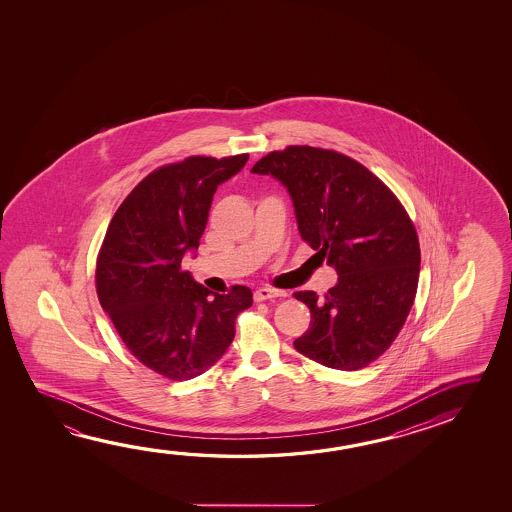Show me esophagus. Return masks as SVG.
Instances as JSON below:
<instances>
[{
	"label": "esophagus",
	"mask_w": 512,
	"mask_h": 512,
	"mask_svg": "<svg viewBox=\"0 0 512 512\" xmlns=\"http://www.w3.org/2000/svg\"><path fill=\"white\" fill-rule=\"evenodd\" d=\"M286 295V291H282V289H275V287H259V289L253 293V298H255V302H262V300H269V298H277V296Z\"/></svg>",
	"instance_id": "34e87169"
}]
</instances>
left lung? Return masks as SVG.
Returning a JSON list of instances; mask_svg holds the SVG:
<instances>
[{"mask_svg":"<svg viewBox=\"0 0 512 512\" xmlns=\"http://www.w3.org/2000/svg\"><path fill=\"white\" fill-rule=\"evenodd\" d=\"M252 172L286 187L302 239L338 273L323 296L295 293L311 311L295 349L325 367H367L392 345L415 300L421 248L412 219L383 181L336 151L289 145Z\"/></svg>","mask_w":512,"mask_h":512,"instance_id":"8db88e82","label":"left lung"}]
</instances>
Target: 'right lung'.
<instances>
[{"label": "right lung", "mask_w": 512, "mask_h": 512, "mask_svg": "<svg viewBox=\"0 0 512 512\" xmlns=\"http://www.w3.org/2000/svg\"><path fill=\"white\" fill-rule=\"evenodd\" d=\"M248 162L190 156L140 181L111 219L97 259V295L118 336L145 367L172 381L207 372L235 336L252 289L208 291L181 269L196 253L217 187Z\"/></svg>", "instance_id": "1"}]
</instances>
